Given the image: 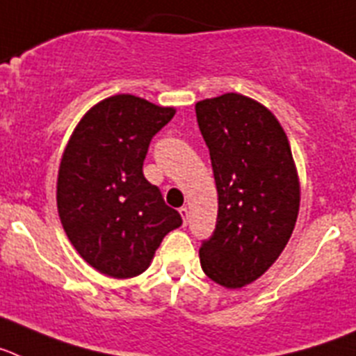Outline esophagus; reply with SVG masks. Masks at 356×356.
I'll return each instance as SVG.
<instances>
[{"mask_svg":"<svg viewBox=\"0 0 356 356\" xmlns=\"http://www.w3.org/2000/svg\"><path fill=\"white\" fill-rule=\"evenodd\" d=\"M179 213H181V216H182V224L186 225V224H188V216H190V211H188L186 206H184V208L179 209Z\"/></svg>","mask_w":356,"mask_h":356,"instance_id":"1","label":"esophagus"}]
</instances>
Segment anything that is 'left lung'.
I'll list each match as a JSON object with an SVG mask.
<instances>
[{
	"label": "left lung",
	"instance_id": "1",
	"mask_svg": "<svg viewBox=\"0 0 356 356\" xmlns=\"http://www.w3.org/2000/svg\"><path fill=\"white\" fill-rule=\"evenodd\" d=\"M218 191L215 233L199 249L206 276L242 289L280 258L298 220L301 186L289 138L259 102L225 92L195 104Z\"/></svg>",
	"mask_w": 356,
	"mask_h": 356
}]
</instances>
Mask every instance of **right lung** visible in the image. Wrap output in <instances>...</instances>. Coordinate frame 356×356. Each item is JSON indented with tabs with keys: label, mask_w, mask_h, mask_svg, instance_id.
Listing matches in <instances>:
<instances>
[{
	"label": "right lung",
	"mask_w": 356,
	"mask_h": 356,
	"mask_svg": "<svg viewBox=\"0 0 356 356\" xmlns=\"http://www.w3.org/2000/svg\"><path fill=\"white\" fill-rule=\"evenodd\" d=\"M134 95H114L82 116L57 177L60 224L84 261L105 276H140L182 218L143 175L154 136L174 118Z\"/></svg>",
	"instance_id": "obj_1"
}]
</instances>
